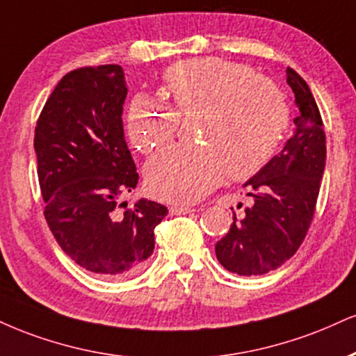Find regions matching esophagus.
<instances>
[{"instance_id":"1","label":"esophagus","mask_w":356,"mask_h":356,"mask_svg":"<svg viewBox=\"0 0 356 356\" xmlns=\"http://www.w3.org/2000/svg\"><path fill=\"white\" fill-rule=\"evenodd\" d=\"M169 212L172 213V216H186V213L194 212V209L186 207V205H170Z\"/></svg>"}]
</instances>
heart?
<instances>
[{"label":"heart","instance_id":"obj_1","mask_svg":"<svg viewBox=\"0 0 356 356\" xmlns=\"http://www.w3.org/2000/svg\"><path fill=\"white\" fill-rule=\"evenodd\" d=\"M161 96L136 97L126 114L131 145L149 154L174 139L179 118L200 114L202 145H174L145 165V187L156 199L191 204L227 175L247 179L268 164L289 127L290 109L275 84L252 67L222 58L174 63L162 74Z\"/></svg>","mask_w":356,"mask_h":356}]
</instances>
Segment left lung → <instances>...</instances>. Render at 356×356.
<instances>
[{
    "label": "left lung",
    "mask_w": 356,
    "mask_h": 356,
    "mask_svg": "<svg viewBox=\"0 0 356 356\" xmlns=\"http://www.w3.org/2000/svg\"><path fill=\"white\" fill-rule=\"evenodd\" d=\"M298 115L295 132L280 154L245 184L254 205L241 220L234 213L229 234L216 243V255L229 272L264 275L293 257L314 220L327 157V137L314 94L305 79L286 67Z\"/></svg>",
    "instance_id": "obj_1"
}]
</instances>
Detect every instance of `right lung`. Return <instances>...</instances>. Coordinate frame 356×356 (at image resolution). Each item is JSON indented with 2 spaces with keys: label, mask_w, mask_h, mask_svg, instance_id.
<instances>
[{
  "label": "right lung",
  "mask_w": 356,
  "mask_h": 356,
  "mask_svg": "<svg viewBox=\"0 0 356 356\" xmlns=\"http://www.w3.org/2000/svg\"><path fill=\"white\" fill-rule=\"evenodd\" d=\"M126 96L118 64L78 67L56 86L34 129L44 217L56 242L79 267L114 280L144 267L154 229L167 216L154 200L119 204L139 181L124 140Z\"/></svg>",
  "instance_id": "right-lung-1"
}]
</instances>
